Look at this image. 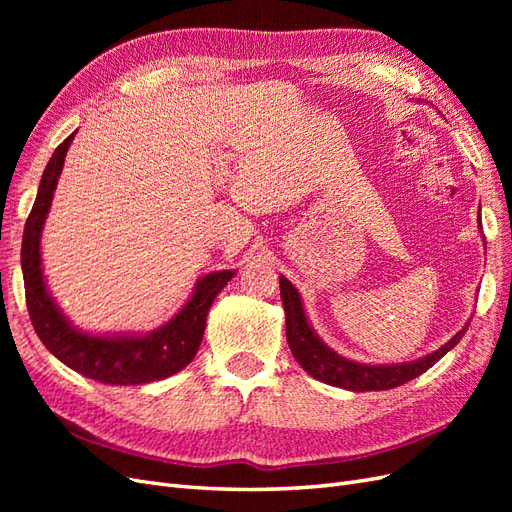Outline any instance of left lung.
Listing matches in <instances>:
<instances>
[{"label":"left lung","instance_id":"1","mask_svg":"<svg viewBox=\"0 0 512 512\" xmlns=\"http://www.w3.org/2000/svg\"><path fill=\"white\" fill-rule=\"evenodd\" d=\"M280 288H282V301L286 309V339L294 359H297L307 374L314 376L316 380L339 386V389L356 391V393L395 389L399 384L414 380L431 365H436L453 346H457L463 333L468 331V327H463L451 342L444 344L440 350L431 352L423 356V359L412 361V363H401V365L354 363L344 359V356L335 354L331 348H327L320 342L318 335L307 324L297 288H294L284 275H280Z\"/></svg>","mask_w":512,"mask_h":512}]
</instances>
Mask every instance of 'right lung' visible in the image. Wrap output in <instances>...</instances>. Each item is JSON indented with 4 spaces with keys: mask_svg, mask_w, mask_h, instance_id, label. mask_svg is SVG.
Instances as JSON below:
<instances>
[{
    "mask_svg": "<svg viewBox=\"0 0 512 512\" xmlns=\"http://www.w3.org/2000/svg\"><path fill=\"white\" fill-rule=\"evenodd\" d=\"M70 134L46 164L36 203L25 222L21 267L27 312L46 350L79 374L104 384H147L177 374L188 365L203 342L209 307L235 271L209 273L196 284L192 299L162 329L145 337H100L81 333L59 312L46 290L40 267V235L49 213L57 179L64 166Z\"/></svg>",
    "mask_w": 512,
    "mask_h": 512,
    "instance_id": "1",
    "label": "right lung"
}]
</instances>
